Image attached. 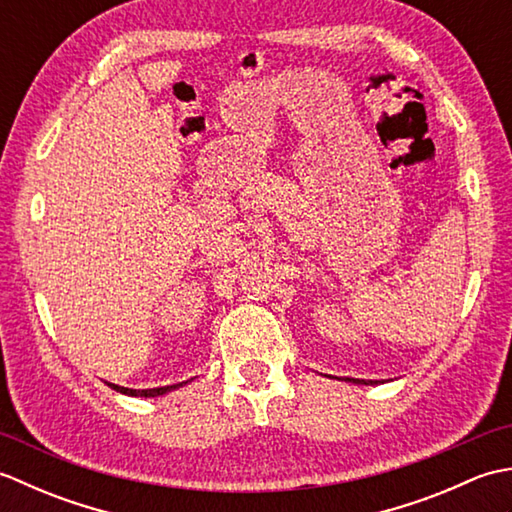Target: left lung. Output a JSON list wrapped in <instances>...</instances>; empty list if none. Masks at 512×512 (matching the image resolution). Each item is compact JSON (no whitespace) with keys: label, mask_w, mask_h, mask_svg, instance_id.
Here are the masks:
<instances>
[{"label":"left lung","mask_w":512,"mask_h":512,"mask_svg":"<svg viewBox=\"0 0 512 512\" xmlns=\"http://www.w3.org/2000/svg\"><path fill=\"white\" fill-rule=\"evenodd\" d=\"M345 380H350V383H358V385H374L376 380H358V378H345Z\"/></svg>","instance_id":"8db88e82"}]
</instances>
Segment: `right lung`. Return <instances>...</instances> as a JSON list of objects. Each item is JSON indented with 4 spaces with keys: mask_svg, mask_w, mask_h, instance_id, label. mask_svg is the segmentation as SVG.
<instances>
[{
    "mask_svg": "<svg viewBox=\"0 0 512 512\" xmlns=\"http://www.w3.org/2000/svg\"><path fill=\"white\" fill-rule=\"evenodd\" d=\"M107 385H110V387H112V389H116V391H121V394H127V396H145V398H154V396L167 394V391L180 387L182 383H178V385H167V387H156V389H127V387H118V385H112V383H107Z\"/></svg>",
    "mask_w": 512,
    "mask_h": 512,
    "instance_id": "right-lung-1",
    "label": "right lung"
}]
</instances>
